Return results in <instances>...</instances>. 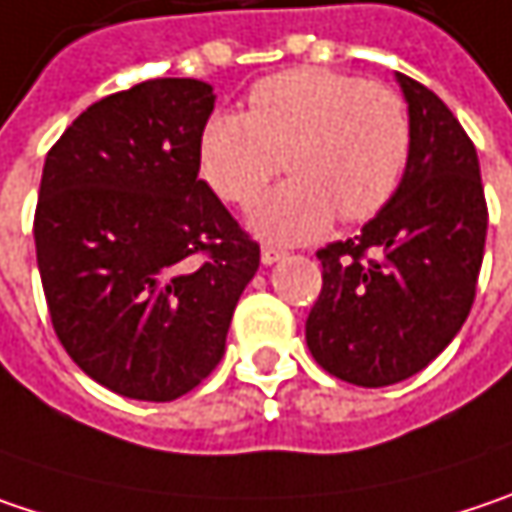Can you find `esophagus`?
<instances>
[{"label":"esophagus","instance_id":"obj_1","mask_svg":"<svg viewBox=\"0 0 512 512\" xmlns=\"http://www.w3.org/2000/svg\"><path fill=\"white\" fill-rule=\"evenodd\" d=\"M282 256H285V253H282L279 247H271V244H268V247H262V265H274V262H279Z\"/></svg>","mask_w":512,"mask_h":512}]
</instances>
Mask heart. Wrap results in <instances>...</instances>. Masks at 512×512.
<instances>
[{
    "label": "heart",
    "instance_id": "heart-1",
    "mask_svg": "<svg viewBox=\"0 0 512 512\" xmlns=\"http://www.w3.org/2000/svg\"><path fill=\"white\" fill-rule=\"evenodd\" d=\"M411 160L405 101L384 84L332 69H285L259 81L244 113H215L198 136V168L227 203L247 206L288 168L247 215L274 244L323 236L335 215L367 221L396 195Z\"/></svg>",
    "mask_w": 512,
    "mask_h": 512
}]
</instances>
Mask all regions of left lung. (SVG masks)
Returning a JSON list of instances; mask_svg holds the SVG:
<instances>
[{
    "instance_id": "1",
    "label": "left lung",
    "mask_w": 512,
    "mask_h": 512,
    "mask_svg": "<svg viewBox=\"0 0 512 512\" xmlns=\"http://www.w3.org/2000/svg\"><path fill=\"white\" fill-rule=\"evenodd\" d=\"M411 160L396 195L361 233L317 250L323 291L306 344L332 376L387 387L425 370L469 317L487 241L472 139L420 81L396 72Z\"/></svg>"
}]
</instances>
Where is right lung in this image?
<instances>
[{
  "mask_svg": "<svg viewBox=\"0 0 512 512\" xmlns=\"http://www.w3.org/2000/svg\"><path fill=\"white\" fill-rule=\"evenodd\" d=\"M212 110L206 81H145L90 104L43 165L34 244L57 338L128 399L198 387L259 271V244L198 177Z\"/></svg>",
  "mask_w": 512,
  "mask_h": 512,
  "instance_id": "right-lung-1",
  "label": "right lung"
}]
</instances>
